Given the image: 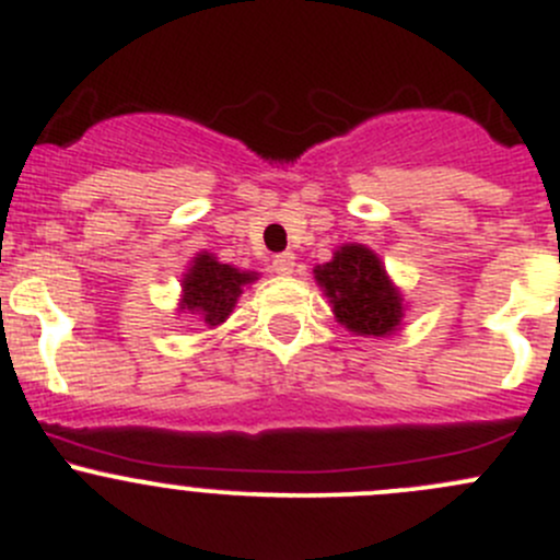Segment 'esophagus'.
<instances>
[{
    "label": "esophagus",
    "instance_id": "obj_1",
    "mask_svg": "<svg viewBox=\"0 0 560 560\" xmlns=\"http://www.w3.org/2000/svg\"><path fill=\"white\" fill-rule=\"evenodd\" d=\"M292 270H295V254H279V257H273V273L279 276H290Z\"/></svg>",
    "mask_w": 560,
    "mask_h": 560
}]
</instances>
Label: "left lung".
Instances as JSON below:
<instances>
[{
	"instance_id": "obj_1",
	"label": "left lung",
	"mask_w": 560,
	"mask_h": 560,
	"mask_svg": "<svg viewBox=\"0 0 560 560\" xmlns=\"http://www.w3.org/2000/svg\"><path fill=\"white\" fill-rule=\"evenodd\" d=\"M336 319L358 336H389L404 316V298L387 279L382 259L363 244H343L314 268Z\"/></svg>"
}]
</instances>
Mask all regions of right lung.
Masks as SVG:
<instances>
[{"label":"right lung","instance_id":"1","mask_svg":"<svg viewBox=\"0 0 560 560\" xmlns=\"http://www.w3.org/2000/svg\"><path fill=\"white\" fill-rule=\"evenodd\" d=\"M257 279L254 270H238L233 265L219 262L213 254L202 252L191 259V268L184 273V295H180V312L195 314L208 327H217L233 314L244 284Z\"/></svg>","mask_w":560,"mask_h":560}]
</instances>
